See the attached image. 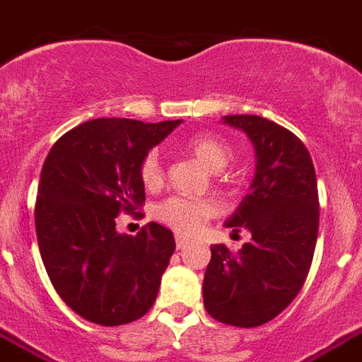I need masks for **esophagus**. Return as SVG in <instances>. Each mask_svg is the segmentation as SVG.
Masks as SVG:
<instances>
[{
  "label": "esophagus",
  "instance_id": "1",
  "mask_svg": "<svg viewBox=\"0 0 362 362\" xmlns=\"http://www.w3.org/2000/svg\"><path fill=\"white\" fill-rule=\"evenodd\" d=\"M187 240L186 238H182V236H176V247L178 249H186L187 247Z\"/></svg>",
  "mask_w": 362,
  "mask_h": 362
}]
</instances>
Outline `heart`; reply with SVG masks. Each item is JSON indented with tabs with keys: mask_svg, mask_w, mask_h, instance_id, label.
I'll return each instance as SVG.
<instances>
[{
	"mask_svg": "<svg viewBox=\"0 0 362 362\" xmlns=\"http://www.w3.org/2000/svg\"><path fill=\"white\" fill-rule=\"evenodd\" d=\"M186 151L195 156L208 171H223L230 163V146L216 135L199 134L186 141ZM139 178L146 189H158L163 184V167H161L160 154L156 151L146 152L141 160ZM219 210L216 201L202 199V197L173 195L165 201L158 202L152 216L165 227L173 228L182 236H193L201 230L202 225L214 217Z\"/></svg>",
	"mask_w": 362,
	"mask_h": 362,
	"instance_id": "obj_1",
	"label": "heart"
}]
</instances>
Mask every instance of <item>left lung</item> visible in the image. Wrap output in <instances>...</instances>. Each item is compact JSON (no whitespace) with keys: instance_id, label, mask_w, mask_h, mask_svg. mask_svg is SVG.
Returning a JSON list of instances; mask_svg holds the SVG:
<instances>
[{"instance_id":"left-lung-1","label":"left lung","mask_w":362,"mask_h":362,"mask_svg":"<svg viewBox=\"0 0 362 362\" xmlns=\"http://www.w3.org/2000/svg\"><path fill=\"white\" fill-rule=\"evenodd\" d=\"M257 151V175L225 225L251 242L232 252L211 247L202 296L211 318L236 327L267 324L292 303L313 264L320 225L313 158L298 135L258 115H227Z\"/></svg>"}]
</instances>
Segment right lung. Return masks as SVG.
Returning a JSON list of instances; mask_svg holds the SVG:
<instances>
[{
	"instance_id": "right-lung-1",
	"label": "right lung",
	"mask_w": 362,
	"mask_h": 362,
	"mask_svg": "<svg viewBox=\"0 0 362 362\" xmlns=\"http://www.w3.org/2000/svg\"><path fill=\"white\" fill-rule=\"evenodd\" d=\"M180 122L89 120L59 137L44 161L35 204L40 257L55 292L93 324H130L158 298L173 232L148 223L137 236L119 234L115 217L145 204L141 160Z\"/></svg>"
}]
</instances>
